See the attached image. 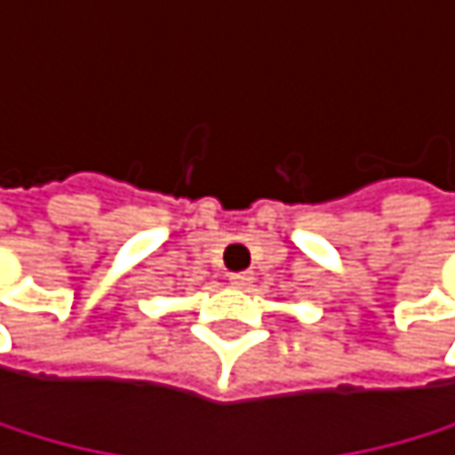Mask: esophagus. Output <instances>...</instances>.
Returning <instances> with one entry per match:
<instances>
[{
  "mask_svg": "<svg viewBox=\"0 0 455 455\" xmlns=\"http://www.w3.org/2000/svg\"><path fill=\"white\" fill-rule=\"evenodd\" d=\"M229 283L237 286V289H248V286L253 283V275H251V273H232V275H229Z\"/></svg>",
  "mask_w": 455,
  "mask_h": 455,
  "instance_id": "esophagus-1",
  "label": "esophagus"
}]
</instances>
